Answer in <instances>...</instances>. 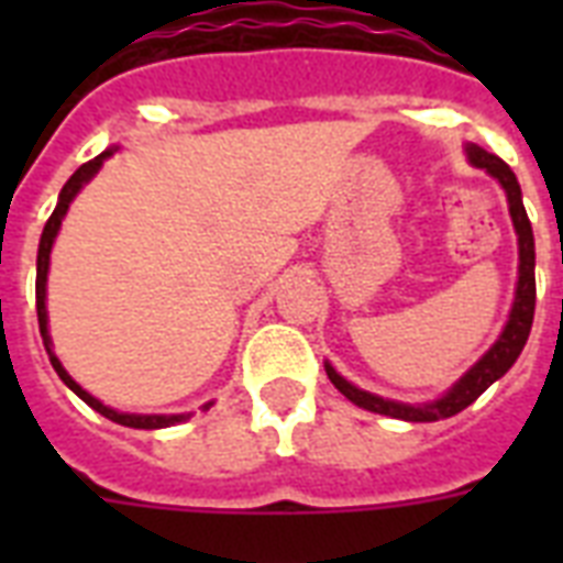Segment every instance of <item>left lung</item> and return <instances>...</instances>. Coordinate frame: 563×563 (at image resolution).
Instances as JSON below:
<instances>
[{
	"instance_id": "obj_1",
	"label": "left lung",
	"mask_w": 563,
	"mask_h": 563,
	"mask_svg": "<svg viewBox=\"0 0 563 563\" xmlns=\"http://www.w3.org/2000/svg\"><path fill=\"white\" fill-rule=\"evenodd\" d=\"M467 157H471L473 166H479V169H485L503 184V189H506L508 195V212H511V221H515L517 230V242H520V280H517L515 307H511L506 330H503V335L497 339V344H494V347H490V351L485 353V356H482V360L476 362V365H473V368L467 371L444 397H441V400L427 402V406H406V402L383 400V397H376V394L362 391V388L351 385L344 376H339L330 365H327L330 383H333L347 400L356 402L360 409L376 411V415H385V418L411 420V423H432V420L453 418V415H459L462 409H467L488 385L497 383L499 376L515 365L520 351L526 347V339L532 333L534 295H538V291H534V236L532 224H529V216H526L520 184H517L515 172L508 169V163L499 161L497 154L485 152L479 145H467Z\"/></svg>"
}]
</instances>
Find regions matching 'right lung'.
<instances>
[{
  "mask_svg": "<svg viewBox=\"0 0 563 563\" xmlns=\"http://www.w3.org/2000/svg\"><path fill=\"white\" fill-rule=\"evenodd\" d=\"M110 154L113 152H104L99 154V157H92L90 163H84L81 169L75 172L73 178L66 180L64 189H60V198H57V207L55 212L48 216L46 228H43V236H40V251H37V321H40V335H43V344H46V353H48V362H52V368L57 371V376L64 379L69 388H73L78 397H81L87 406H92V409L99 411V415H104L108 420H113V423H122V427H131V429H163V427H175V423H180V420H187V415H122V411H113L110 406H104V402H99L92 394H87L81 388V385L75 383L73 376L66 374L64 365L57 362V356L52 353V339H48V321H46V274H48V254H52V242H55L57 230H60V221H64L66 210H69V201L75 198V192L87 184V180L99 172V166L104 161H108Z\"/></svg>",
  "mask_w": 563,
  "mask_h": 563,
  "instance_id": "1",
  "label": "right lung"
}]
</instances>
